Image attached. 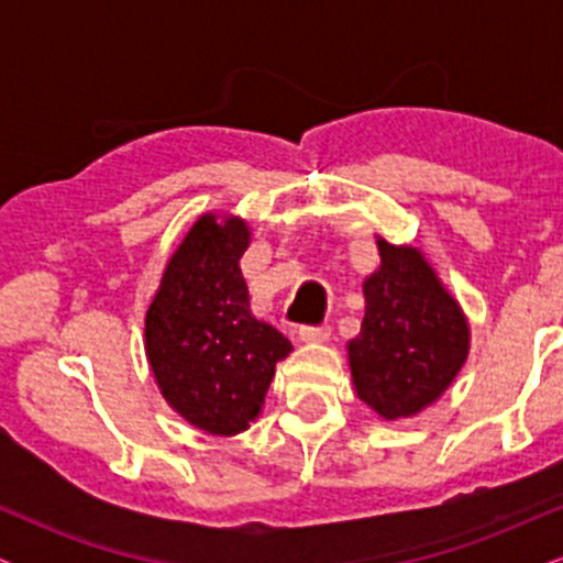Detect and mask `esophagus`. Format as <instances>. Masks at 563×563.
Masks as SVG:
<instances>
[{"label": "esophagus", "instance_id": "esophagus-1", "mask_svg": "<svg viewBox=\"0 0 563 563\" xmlns=\"http://www.w3.org/2000/svg\"><path fill=\"white\" fill-rule=\"evenodd\" d=\"M296 333H299V341H303V344H322V341H328V335H331V328L328 325H301Z\"/></svg>", "mask_w": 563, "mask_h": 563}]
</instances>
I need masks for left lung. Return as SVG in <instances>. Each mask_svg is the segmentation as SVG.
<instances>
[{"label":"left lung","mask_w":563,"mask_h":563,"mask_svg":"<svg viewBox=\"0 0 563 563\" xmlns=\"http://www.w3.org/2000/svg\"><path fill=\"white\" fill-rule=\"evenodd\" d=\"M380 267L365 277V318L349 341L354 391L386 421L434 405L468 357L461 303L412 245L378 238Z\"/></svg>","instance_id":"obj_1"}]
</instances>
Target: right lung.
<instances>
[{"mask_svg":"<svg viewBox=\"0 0 563 563\" xmlns=\"http://www.w3.org/2000/svg\"><path fill=\"white\" fill-rule=\"evenodd\" d=\"M241 217L203 214L166 264L145 314V354L172 410L214 437L241 434L260 418L275 365L290 341L249 307Z\"/></svg>","mask_w":563,"mask_h":563,"instance_id":"obj_1","label":"right lung"}]
</instances>
